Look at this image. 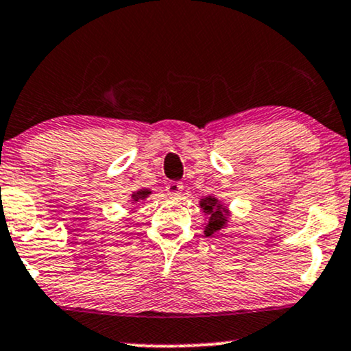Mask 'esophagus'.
I'll list each match as a JSON object with an SVG mask.
<instances>
[{
  "mask_svg": "<svg viewBox=\"0 0 351 351\" xmlns=\"http://www.w3.org/2000/svg\"><path fill=\"white\" fill-rule=\"evenodd\" d=\"M181 191H183V183H178V181H170L167 184V193L171 199H178L181 196Z\"/></svg>",
  "mask_w": 351,
  "mask_h": 351,
  "instance_id": "34e87169",
  "label": "esophagus"
}]
</instances>
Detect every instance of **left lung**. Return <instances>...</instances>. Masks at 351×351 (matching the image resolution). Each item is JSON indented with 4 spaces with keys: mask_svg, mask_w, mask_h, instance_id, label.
Wrapping results in <instances>:
<instances>
[{
    "mask_svg": "<svg viewBox=\"0 0 351 351\" xmlns=\"http://www.w3.org/2000/svg\"><path fill=\"white\" fill-rule=\"evenodd\" d=\"M199 206L204 213L206 221L204 235L206 237H213V235H222L223 229L229 223L230 210L223 202L216 196H206L199 199Z\"/></svg>",
    "mask_w": 351,
    "mask_h": 351,
    "instance_id": "obj_1",
    "label": "left lung"
}]
</instances>
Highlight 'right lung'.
Masks as SVG:
<instances>
[{
    "instance_id": "right-lung-1",
    "label": "right lung",
    "mask_w": 351,
    "mask_h": 351,
    "mask_svg": "<svg viewBox=\"0 0 351 351\" xmlns=\"http://www.w3.org/2000/svg\"><path fill=\"white\" fill-rule=\"evenodd\" d=\"M150 194H152V189H147V188L137 189V191L130 194V204H137L138 201H145Z\"/></svg>"
}]
</instances>
